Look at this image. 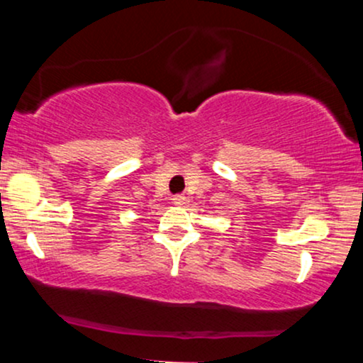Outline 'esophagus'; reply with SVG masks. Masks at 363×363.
Listing matches in <instances>:
<instances>
[{"label": "esophagus", "mask_w": 363, "mask_h": 363, "mask_svg": "<svg viewBox=\"0 0 363 363\" xmlns=\"http://www.w3.org/2000/svg\"><path fill=\"white\" fill-rule=\"evenodd\" d=\"M184 201H186V198L182 194H176L172 198V203L174 205H184Z\"/></svg>", "instance_id": "1"}]
</instances>
